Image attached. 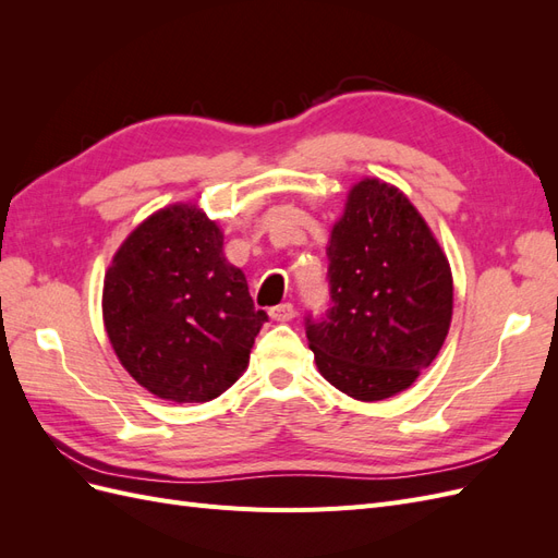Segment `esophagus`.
<instances>
[{"label": "esophagus", "mask_w": 558, "mask_h": 558, "mask_svg": "<svg viewBox=\"0 0 558 558\" xmlns=\"http://www.w3.org/2000/svg\"><path fill=\"white\" fill-rule=\"evenodd\" d=\"M269 316H272L275 320H291L295 316V307L291 305V302H281V305L269 310Z\"/></svg>", "instance_id": "1"}]
</instances>
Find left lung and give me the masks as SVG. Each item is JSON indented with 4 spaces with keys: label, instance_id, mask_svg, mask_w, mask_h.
Segmentation results:
<instances>
[{
    "label": "left lung",
    "instance_id": "8db88e82",
    "mask_svg": "<svg viewBox=\"0 0 558 558\" xmlns=\"http://www.w3.org/2000/svg\"><path fill=\"white\" fill-rule=\"evenodd\" d=\"M326 318L307 316L318 373L342 393L375 402L410 388L440 353L453 281L424 216L396 185L359 181L330 230Z\"/></svg>",
    "mask_w": 558,
    "mask_h": 558
}]
</instances>
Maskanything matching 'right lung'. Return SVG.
<instances>
[{"mask_svg": "<svg viewBox=\"0 0 558 558\" xmlns=\"http://www.w3.org/2000/svg\"><path fill=\"white\" fill-rule=\"evenodd\" d=\"M102 316L118 361L146 391L207 402L242 377L267 320L223 232L197 205L150 214L116 251Z\"/></svg>", "mask_w": 558, "mask_h": 558, "instance_id": "add662e5", "label": "right lung"}]
</instances>
